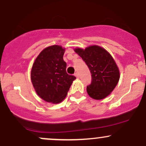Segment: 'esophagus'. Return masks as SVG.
<instances>
[{
  "label": "esophagus",
  "instance_id": "1",
  "mask_svg": "<svg viewBox=\"0 0 146 146\" xmlns=\"http://www.w3.org/2000/svg\"><path fill=\"white\" fill-rule=\"evenodd\" d=\"M75 76L77 78H79V74H78V72H76V73H75Z\"/></svg>",
  "mask_w": 146,
  "mask_h": 146
}]
</instances>
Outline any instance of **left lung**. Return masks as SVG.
Listing matches in <instances>:
<instances>
[{
	"instance_id": "obj_1",
	"label": "left lung",
	"mask_w": 146,
	"mask_h": 146,
	"mask_svg": "<svg viewBox=\"0 0 146 146\" xmlns=\"http://www.w3.org/2000/svg\"><path fill=\"white\" fill-rule=\"evenodd\" d=\"M74 51L82 58L91 73V84L86 87L88 95L96 100L108 96L120 78L119 70L111 55L98 45H91L85 49L75 48Z\"/></svg>"
}]
</instances>
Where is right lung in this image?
<instances>
[{
  "instance_id": "right-lung-1",
  "label": "right lung",
  "mask_w": 146,
  "mask_h": 146,
  "mask_svg": "<svg viewBox=\"0 0 146 146\" xmlns=\"http://www.w3.org/2000/svg\"><path fill=\"white\" fill-rule=\"evenodd\" d=\"M64 51L65 48L60 45L48 46L40 53L31 68V80L35 91L49 103L62 102L76 79L66 73Z\"/></svg>"
}]
</instances>
